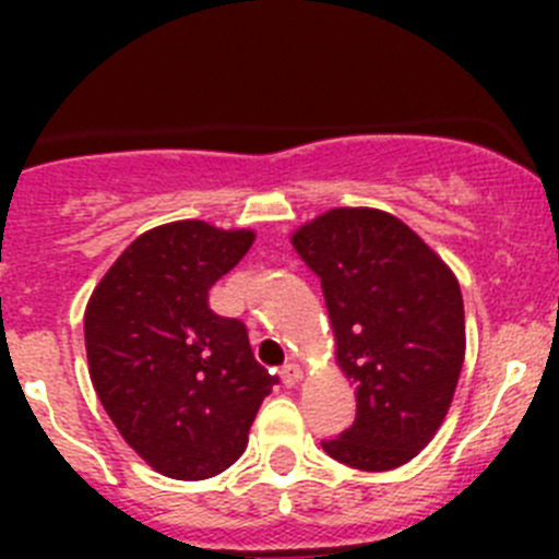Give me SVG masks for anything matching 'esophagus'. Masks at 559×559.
Returning <instances> with one entry per match:
<instances>
[{"mask_svg":"<svg viewBox=\"0 0 559 559\" xmlns=\"http://www.w3.org/2000/svg\"><path fill=\"white\" fill-rule=\"evenodd\" d=\"M281 381H284V386H297L302 381V370L300 365H284L281 368Z\"/></svg>","mask_w":559,"mask_h":559,"instance_id":"obj_1","label":"esophagus"}]
</instances>
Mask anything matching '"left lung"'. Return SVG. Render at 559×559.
Instances as JSON below:
<instances>
[{
    "label": "left lung",
    "mask_w": 559,
    "mask_h": 559,
    "mask_svg": "<svg viewBox=\"0 0 559 559\" xmlns=\"http://www.w3.org/2000/svg\"><path fill=\"white\" fill-rule=\"evenodd\" d=\"M321 278L335 354L357 386V419L324 441L332 460L392 471L441 427L465 359V311L452 270L400 218L335 207L292 235Z\"/></svg>",
    "instance_id": "8db88e82"
}]
</instances>
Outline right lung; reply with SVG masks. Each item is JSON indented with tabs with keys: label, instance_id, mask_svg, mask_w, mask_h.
I'll use <instances>...</instances> for the list:
<instances>
[{
	"label": "right lung",
	"instance_id": "obj_1",
	"mask_svg": "<svg viewBox=\"0 0 559 559\" xmlns=\"http://www.w3.org/2000/svg\"><path fill=\"white\" fill-rule=\"evenodd\" d=\"M253 243L251 229L173 222L140 235L86 306V354L99 403L154 471L200 481L246 452L275 376L253 359L246 324L207 289Z\"/></svg>",
	"mask_w": 559,
	"mask_h": 559
}]
</instances>
